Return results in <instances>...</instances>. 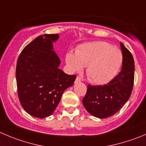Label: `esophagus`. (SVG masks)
Segmentation results:
<instances>
[{
  "mask_svg": "<svg viewBox=\"0 0 146 146\" xmlns=\"http://www.w3.org/2000/svg\"><path fill=\"white\" fill-rule=\"evenodd\" d=\"M80 82H81V79H80L79 77H77V78H76V80H75V83Z\"/></svg>",
  "mask_w": 146,
  "mask_h": 146,
  "instance_id": "1",
  "label": "esophagus"
}]
</instances>
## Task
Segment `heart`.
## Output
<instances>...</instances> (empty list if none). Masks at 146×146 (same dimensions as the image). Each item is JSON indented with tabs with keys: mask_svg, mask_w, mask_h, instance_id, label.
Segmentation results:
<instances>
[{
	"mask_svg": "<svg viewBox=\"0 0 146 146\" xmlns=\"http://www.w3.org/2000/svg\"><path fill=\"white\" fill-rule=\"evenodd\" d=\"M65 59L69 72H80L86 66L89 80L102 84L115 77L123 62V54L108 43L95 41L81 45L75 54L68 52Z\"/></svg>",
	"mask_w": 146,
	"mask_h": 146,
	"instance_id": "obj_1",
	"label": "heart"
}]
</instances>
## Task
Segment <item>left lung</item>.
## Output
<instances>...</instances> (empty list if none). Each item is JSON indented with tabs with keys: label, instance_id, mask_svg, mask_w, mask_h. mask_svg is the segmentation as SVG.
Masks as SVG:
<instances>
[{
	"label": "left lung",
	"instance_id": "8db88e82",
	"mask_svg": "<svg viewBox=\"0 0 146 146\" xmlns=\"http://www.w3.org/2000/svg\"><path fill=\"white\" fill-rule=\"evenodd\" d=\"M123 52L121 72L104 85H87L82 103L92 115L108 118L118 112L128 100L134 84V59L130 51L120 42Z\"/></svg>",
	"mask_w": 146,
	"mask_h": 146
}]
</instances>
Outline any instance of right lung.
Listing matches in <instances>:
<instances>
[{"instance_id":"add662e5","label":"right lung","mask_w":146,"mask_h":146,"mask_svg":"<svg viewBox=\"0 0 146 146\" xmlns=\"http://www.w3.org/2000/svg\"><path fill=\"white\" fill-rule=\"evenodd\" d=\"M59 34H44L29 43L18 58L16 77L21 105L31 115L44 118L52 115L65 90L77 76L65 74L53 50Z\"/></svg>"}]
</instances>
